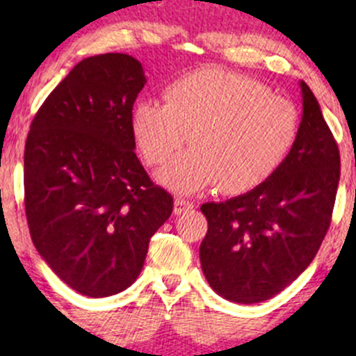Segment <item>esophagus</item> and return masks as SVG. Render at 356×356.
I'll list each match as a JSON object with an SVG mask.
<instances>
[{
  "label": "esophagus",
  "mask_w": 356,
  "mask_h": 356,
  "mask_svg": "<svg viewBox=\"0 0 356 356\" xmlns=\"http://www.w3.org/2000/svg\"><path fill=\"white\" fill-rule=\"evenodd\" d=\"M189 208H193L191 201L186 200V198H175V201H174V213L181 215V213H184L186 210H189Z\"/></svg>",
  "instance_id": "esophagus-1"
}]
</instances>
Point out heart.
I'll return each mask as SVG.
<instances>
[{
    "mask_svg": "<svg viewBox=\"0 0 356 356\" xmlns=\"http://www.w3.org/2000/svg\"><path fill=\"white\" fill-rule=\"evenodd\" d=\"M163 99L165 105L138 103L131 131L149 167L170 160L189 134L193 149L158 174L179 193L215 184L227 195L251 191L275 174L298 138L293 102L234 72L203 68L182 75L165 88Z\"/></svg>",
    "mask_w": 356,
    "mask_h": 356,
    "instance_id": "obj_1",
    "label": "heart"
}]
</instances>
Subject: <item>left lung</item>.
I'll list each match as a JSON object with an SVG mask.
<instances>
[{
	"label": "left lung",
	"instance_id": "left-lung-1",
	"mask_svg": "<svg viewBox=\"0 0 356 356\" xmlns=\"http://www.w3.org/2000/svg\"><path fill=\"white\" fill-rule=\"evenodd\" d=\"M298 138L270 179L241 196L201 204L200 261L208 284L236 303L270 300L312 264L331 225L339 149L303 81Z\"/></svg>",
	"mask_w": 356,
	"mask_h": 356
}]
</instances>
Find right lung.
<instances>
[{
  "label": "right lung",
  "instance_id": "obj_1",
  "mask_svg": "<svg viewBox=\"0 0 356 356\" xmlns=\"http://www.w3.org/2000/svg\"><path fill=\"white\" fill-rule=\"evenodd\" d=\"M125 53L84 58L49 92L24 153L32 243L77 293L105 298L138 279L174 198L136 156L131 115L145 88Z\"/></svg>",
  "mask_w": 356,
  "mask_h": 356
}]
</instances>
